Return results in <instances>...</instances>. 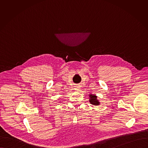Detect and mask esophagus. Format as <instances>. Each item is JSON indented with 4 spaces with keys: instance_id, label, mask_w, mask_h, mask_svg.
<instances>
[{
    "instance_id": "34e87169",
    "label": "esophagus",
    "mask_w": 148,
    "mask_h": 148,
    "mask_svg": "<svg viewBox=\"0 0 148 148\" xmlns=\"http://www.w3.org/2000/svg\"><path fill=\"white\" fill-rule=\"evenodd\" d=\"M75 89L77 91H79V90H80V85H75Z\"/></svg>"
}]
</instances>
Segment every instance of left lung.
<instances>
[{
    "instance_id": "1",
    "label": "left lung",
    "mask_w": 148,
    "mask_h": 148,
    "mask_svg": "<svg viewBox=\"0 0 148 148\" xmlns=\"http://www.w3.org/2000/svg\"><path fill=\"white\" fill-rule=\"evenodd\" d=\"M90 100H89V102L95 106H98L99 105V101L97 100V96L95 95H90Z\"/></svg>"
}]
</instances>
